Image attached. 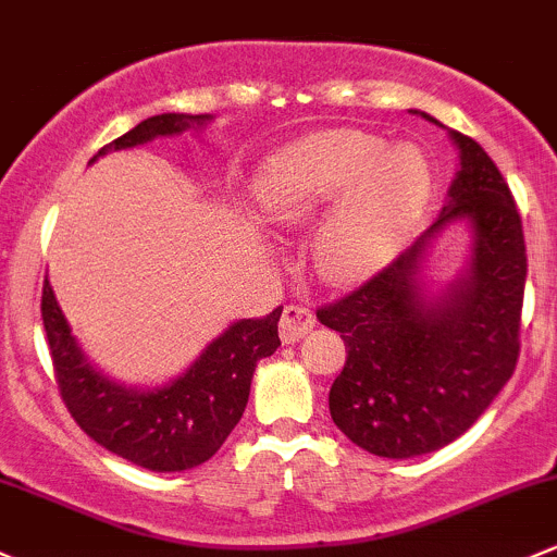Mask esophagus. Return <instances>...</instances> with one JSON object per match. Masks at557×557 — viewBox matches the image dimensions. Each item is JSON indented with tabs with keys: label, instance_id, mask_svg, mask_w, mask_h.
I'll return each mask as SVG.
<instances>
[{
	"label": "esophagus",
	"instance_id": "obj_1",
	"mask_svg": "<svg viewBox=\"0 0 557 557\" xmlns=\"http://www.w3.org/2000/svg\"><path fill=\"white\" fill-rule=\"evenodd\" d=\"M317 326V317L306 306H286L278 321V335L284 343H297Z\"/></svg>",
	"mask_w": 557,
	"mask_h": 557
}]
</instances>
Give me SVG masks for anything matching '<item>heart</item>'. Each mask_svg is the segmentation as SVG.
I'll list each match as a JSON object with an SVG mask.
<instances>
[{
    "instance_id": "1",
    "label": "heart",
    "mask_w": 557,
    "mask_h": 557,
    "mask_svg": "<svg viewBox=\"0 0 557 557\" xmlns=\"http://www.w3.org/2000/svg\"><path fill=\"white\" fill-rule=\"evenodd\" d=\"M429 163L412 145L357 128H326L281 147L255 182L257 209L271 225H308L313 271L332 286L375 276L403 251L426 206Z\"/></svg>"
}]
</instances>
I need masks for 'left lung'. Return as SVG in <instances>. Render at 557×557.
<instances>
[{"label":"left lung","mask_w":557,"mask_h":557,"mask_svg":"<svg viewBox=\"0 0 557 557\" xmlns=\"http://www.w3.org/2000/svg\"><path fill=\"white\" fill-rule=\"evenodd\" d=\"M410 112L445 128L432 114ZM448 136L458 171L434 225L377 276L317 313L348 351L330 388L332 421L383 458H416L461 437L518 364L529 271L523 222L488 152L458 131ZM458 221L473 233L470 262L429 296L420 278L428 244Z\"/></svg>","instance_id":"left-lung-1"}]
</instances>
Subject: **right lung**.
<instances>
[{
    "instance_id": "obj_1",
    "label": "right lung",
    "mask_w": 557,
    "mask_h": 557,
    "mask_svg": "<svg viewBox=\"0 0 557 557\" xmlns=\"http://www.w3.org/2000/svg\"><path fill=\"white\" fill-rule=\"evenodd\" d=\"M211 120V114H154L101 147L90 163L107 152L200 131ZM278 319L281 308L265 319L233 321L185 372L160 386H128L85 357L50 281L42 286L45 335L69 412L94 443L150 472H185L222 448L249 403L257 362L281 346Z\"/></svg>"
}]
</instances>
